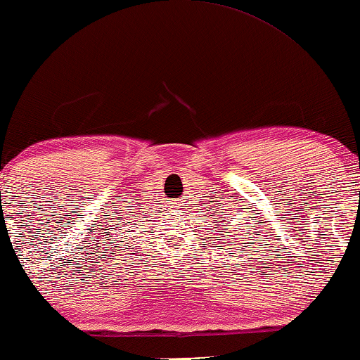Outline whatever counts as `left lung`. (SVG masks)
Here are the masks:
<instances>
[{
  "instance_id": "left-lung-1",
  "label": "left lung",
  "mask_w": 360,
  "mask_h": 360,
  "mask_svg": "<svg viewBox=\"0 0 360 360\" xmlns=\"http://www.w3.org/2000/svg\"><path fill=\"white\" fill-rule=\"evenodd\" d=\"M221 223H224V221H221Z\"/></svg>"
}]
</instances>
